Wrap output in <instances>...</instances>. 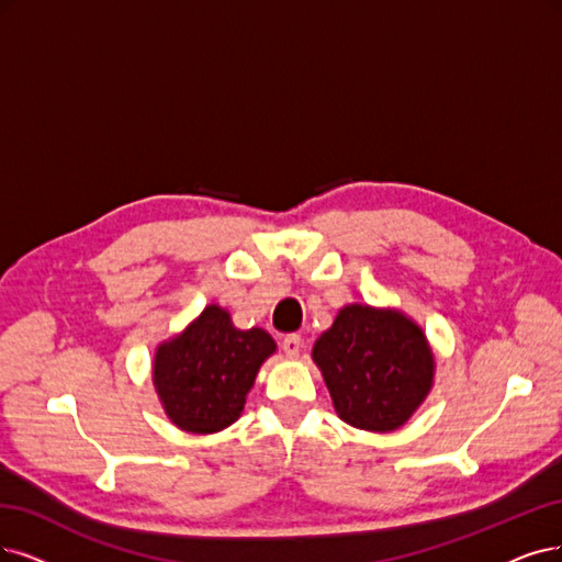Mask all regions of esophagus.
Segmentation results:
<instances>
[{
	"label": "esophagus",
	"instance_id": "34e87169",
	"mask_svg": "<svg viewBox=\"0 0 562 562\" xmlns=\"http://www.w3.org/2000/svg\"><path fill=\"white\" fill-rule=\"evenodd\" d=\"M282 349L286 357H299L301 349H303V338L299 334H289L284 340H282Z\"/></svg>",
	"mask_w": 562,
	"mask_h": 562
}]
</instances>
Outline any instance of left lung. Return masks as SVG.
I'll return each instance as SVG.
<instances>
[{"label":"left lung","mask_w":562,"mask_h":562,"mask_svg":"<svg viewBox=\"0 0 562 562\" xmlns=\"http://www.w3.org/2000/svg\"><path fill=\"white\" fill-rule=\"evenodd\" d=\"M322 370L338 417L361 430L401 428L432 386L435 359L419 324L401 310L345 305L317 338Z\"/></svg>","instance_id":"1"}]
</instances>
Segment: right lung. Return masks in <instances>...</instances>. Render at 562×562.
I'll return each mask as SVG.
<instances>
[{
	"label": "right lung",
	"instance_id": "obj_1",
	"mask_svg": "<svg viewBox=\"0 0 562 562\" xmlns=\"http://www.w3.org/2000/svg\"><path fill=\"white\" fill-rule=\"evenodd\" d=\"M273 351L276 340L263 328H236L224 307L207 305L155 351L153 382L166 417L196 435L232 426Z\"/></svg>",
	"mask_w": 562,
	"mask_h": 562
}]
</instances>
